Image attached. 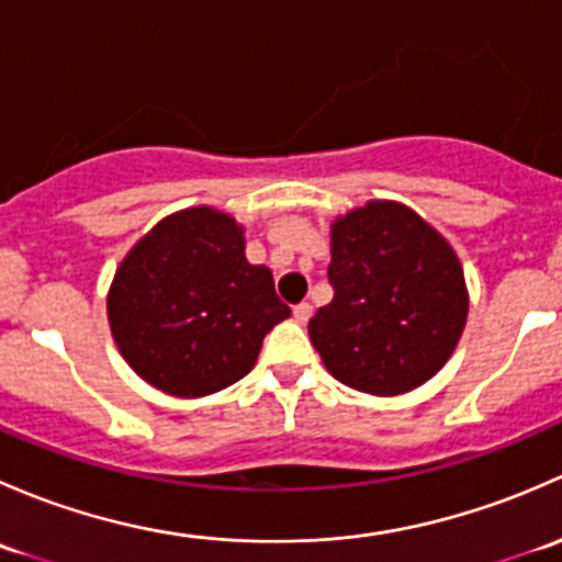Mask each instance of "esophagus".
<instances>
[{
    "instance_id": "esophagus-1",
    "label": "esophagus",
    "mask_w": 562,
    "mask_h": 562,
    "mask_svg": "<svg viewBox=\"0 0 562 562\" xmlns=\"http://www.w3.org/2000/svg\"><path fill=\"white\" fill-rule=\"evenodd\" d=\"M293 317H296V323H307L310 317H313V304L310 302H302L293 307Z\"/></svg>"
}]
</instances>
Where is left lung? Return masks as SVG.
Instances as JSON below:
<instances>
[{
    "mask_svg": "<svg viewBox=\"0 0 562 562\" xmlns=\"http://www.w3.org/2000/svg\"><path fill=\"white\" fill-rule=\"evenodd\" d=\"M334 299L310 339L345 386L378 396L422 386L454 353L468 321L449 241L400 203H367L331 228Z\"/></svg>",
    "mask_w": 562,
    "mask_h": 562,
    "instance_id": "left-lung-1",
    "label": "left lung"
}]
</instances>
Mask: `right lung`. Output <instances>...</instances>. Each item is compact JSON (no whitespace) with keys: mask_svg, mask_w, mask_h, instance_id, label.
Instances as JSON below:
<instances>
[{"mask_svg":"<svg viewBox=\"0 0 562 562\" xmlns=\"http://www.w3.org/2000/svg\"><path fill=\"white\" fill-rule=\"evenodd\" d=\"M288 315L271 271L247 263L234 217L209 206L155 225L108 293L127 364L173 396H206L245 378L266 334Z\"/></svg>","mask_w":562,"mask_h":562,"instance_id":"obj_1","label":"right lung"}]
</instances>
